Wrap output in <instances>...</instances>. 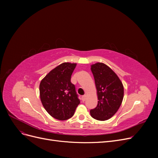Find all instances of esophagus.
Segmentation results:
<instances>
[{
    "label": "esophagus",
    "instance_id": "1",
    "mask_svg": "<svg viewBox=\"0 0 158 158\" xmlns=\"http://www.w3.org/2000/svg\"><path fill=\"white\" fill-rule=\"evenodd\" d=\"M85 99H86V95H82V101H83V102H84L85 100Z\"/></svg>",
    "mask_w": 158,
    "mask_h": 158
}]
</instances>
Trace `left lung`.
<instances>
[{
  "label": "left lung",
  "mask_w": 158,
  "mask_h": 158,
  "mask_svg": "<svg viewBox=\"0 0 158 158\" xmlns=\"http://www.w3.org/2000/svg\"><path fill=\"white\" fill-rule=\"evenodd\" d=\"M97 89L98 102L90 114L98 121L112 117L120 107L123 99L124 88L117 75L108 66L98 63L91 66Z\"/></svg>",
  "instance_id": "8db88e82"
}]
</instances>
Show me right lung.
<instances>
[{
    "label": "right lung",
    "instance_id": "right-lung-1",
    "mask_svg": "<svg viewBox=\"0 0 158 158\" xmlns=\"http://www.w3.org/2000/svg\"><path fill=\"white\" fill-rule=\"evenodd\" d=\"M76 66L75 63H62L41 81V103L47 113L58 120L73 117L80 102L75 85L70 81Z\"/></svg>",
    "mask_w": 158,
    "mask_h": 158
}]
</instances>
